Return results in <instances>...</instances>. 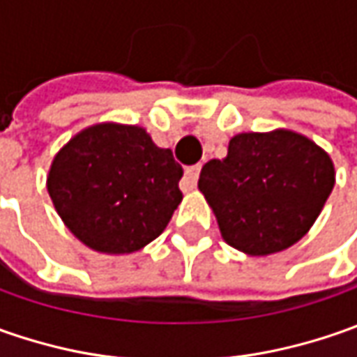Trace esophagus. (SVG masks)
Instances as JSON below:
<instances>
[{"label":"esophagus","instance_id":"obj_1","mask_svg":"<svg viewBox=\"0 0 357 357\" xmlns=\"http://www.w3.org/2000/svg\"><path fill=\"white\" fill-rule=\"evenodd\" d=\"M199 174H200V165L188 167V169L185 171V181H183V188H185V190H192V188L197 186Z\"/></svg>","mask_w":357,"mask_h":357}]
</instances>
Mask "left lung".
I'll return each mask as SVG.
<instances>
[{"label":"left lung","mask_w":357,"mask_h":357,"mask_svg":"<svg viewBox=\"0 0 357 357\" xmlns=\"http://www.w3.org/2000/svg\"><path fill=\"white\" fill-rule=\"evenodd\" d=\"M336 183L330 155L294 130L240 132L208 160L199 188L227 244L250 256L290 248L322 213Z\"/></svg>","instance_id":"left-lung-1"}]
</instances>
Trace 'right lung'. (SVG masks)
Here are the masks:
<instances>
[{
    "label": "right lung",
    "mask_w": 357,
    "mask_h": 357,
    "mask_svg": "<svg viewBox=\"0 0 357 357\" xmlns=\"http://www.w3.org/2000/svg\"><path fill=\"white\" fill-rule=\"evenodd\" d=\"M183 167L137 125L101 123L77 132L47 176L53 206L85 246L141 250L167 228L183 200Z\"/></svg>",
    "instance_id": "obj_1"
}]
</instances>
